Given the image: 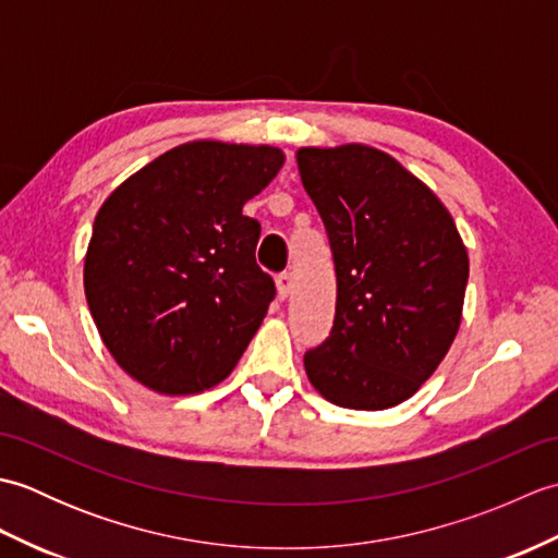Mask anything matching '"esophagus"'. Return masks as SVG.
<instances>
[{
  "label": "esophagus",
  "mask_w": 558,
  "mask_h": 558,
  "mask_svg": "<svg viewBox=\"0 0 558 558\" xmlns=\"http://www.w3.org/2000/svg\"><path fill=\"white\" fill-rule=\"evenodd\" d=\"M276 288H278L280 300L290 298V292H292V276H290V272H280V276L276 278Z\"/></svg>",
  "instance_id": "1"
}]
</instances>
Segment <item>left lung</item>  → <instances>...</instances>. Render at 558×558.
Here are the masks:
<instances>
[{"instance_id": "left-lung-1", "label": "left lung", "mask_w": 558, "mask_h": 558, "mask_svg": "<svg viewBox=\"0 0 558 558\" xmlns=\"http://www.w3.org/2000/svg\"><path fill=\"white\" fill-rule=\"evenodd\" d=\"M298 165L338 282L333 328L304 354L306 376L333 405L393 408L456 340L468 248L438 196L384 150L300 148Z\"/></svg>"}]
</instances>
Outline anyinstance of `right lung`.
<instances>
[{"mask_svg":"<svg viewBox=\"0 0 558 558\" xmlns=\"http://www.w3.org/2000/svg\"><path fill=\"white\" fill-rule=\"evenodd\" d=\"M286 162L280 148L192 141L105 198L83 288L114 362L165 396L225 381L276 286L256 266L260 225L242 213Z\"/></svg>","mask_w":558,"mask_h":558,"instance_id":"right-lung-1","label":"right lung"}]
</instances>
